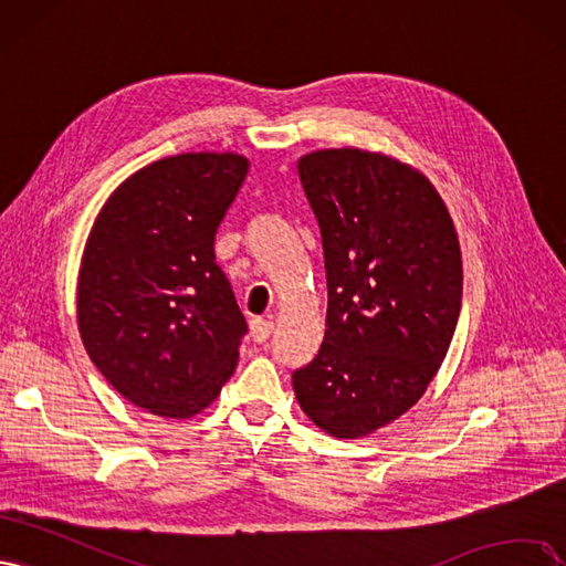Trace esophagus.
<instances>
[{
	"label": "esophagus",
	"instance_id": "1",
	"mask_svg": "<svg viewBox=\"0 0 566 566\" xmlns=\"http://www.w3.org/2000/svg\"><path fill=\"white\" fill-rule=\"evenodd\" d=\"M249 326H251V338L256 343H265L272 336V329H275V324H272L270 319H263V317L251 319Z\"/></svg>",
	"mask_w": 566,
	"mask_h": 566
}]
</instances>
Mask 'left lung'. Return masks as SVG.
<instances>
[{"label": "left lung", "mask_w": 566, "mask_h": 566, "mask_svg": "<svg viewBox=\"0 0 566 566\" xmlns=\"http://www.w3.org/2000/svg\"><path fill=\"white\" fill-rule=\"evenodd\" d=\"M326 270V332L294 371L310 421L340 440L409 411L447 357L463 296L461 247L430 180L357 148L298 159Z\"/></svg>", "instance_id": "left-lung-1"}]
</instances>
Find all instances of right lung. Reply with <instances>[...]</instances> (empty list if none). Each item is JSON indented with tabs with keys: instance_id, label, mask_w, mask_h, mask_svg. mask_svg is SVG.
Segmentation results:
<instances>
[{
	"instance_id": "1",
	"label": "right lung",
	"mask_w": 566,
	"mask_h": 566,
	"mask_svg": "<svg viewBox=\"0 0 566 566\" xmlns=\"http://www.w3.org/2000/svg\"><path fill=\"white\" fill-rule=\"evenodd\" d=\"M249 171L234 153L164 157L103 205L77 282L82 343L105 380L161 418L207 409L247 334L213 240Z\"/></svg>"
}]
</instances>
